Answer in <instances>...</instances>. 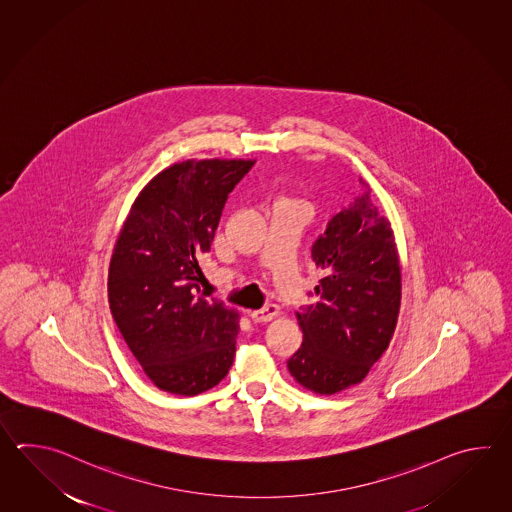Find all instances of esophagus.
Returning a JSON list of instances; mask_svg holds the SVG:
<instances>
[{"label":"esophagus","mask_w":512,"mask_h":512,"mask_svg":"<svg viewBox=\"0 0 512 512\" xmlns=\"http://www.w3.org/2000/svg\"><path fill=\"white\" fill-rule=\"evenodd\" d=\"M278 315H280V307L276 304H269L260 311H252L251 318L256 324H263V322H271L272 318H276Z\"/></svg>","instance_id":"obj_1"}]
</instances>
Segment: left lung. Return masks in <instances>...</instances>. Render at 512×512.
<instances>
[{
    "instance_id": "8db88e82",
    "label": "left lung",
    "mask_w": 512,
    "mask_h": 512,
    "mask_svg": "<svg viewBox=\"0 0 512 512\" xmlns=\"http://www.w3.org/2000/svg\"><path fill=\"white\" fill-rule=\"evenodd\" d=\"M362 186L315 241L311 256L324 271L315 287L318 302L296 313L304 342L287 368L294 381L320 395L364 381L388 349L401 307L393 230Z\"/></svg>"
}]
</instances>
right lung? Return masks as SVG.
Returning a JSON list of instances; mask_svg holds the SVG:
<instances>
[{"label": "right lung", "instance_id": "add662e5", "mask_svg": "<svg viewBox=\"0 0 512 512\" xmlns=\"http://www.w3.org/2000/svg\"><path fill=\"white\" fill-rule=\"evenodd\" d=\"M254 161L168 166L142 188L109 261V309L146 377L163 392L197 395L229 373L238 311L201 293L227 197Z\"/></svg>", "mask_w": 512, "mask_h": 512}]
</instances>
